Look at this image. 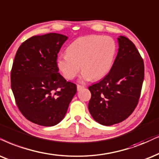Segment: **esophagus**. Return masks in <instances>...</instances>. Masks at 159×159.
I'll list each match as a JSON object with an SVG mask.
<instances>
[{
    "label": "esophagus",
    "instance_id": "1",
    "mask_svg": "<svg viewBox=\"0 0 159 159\" xmlns=\"http://www.w3.org/2000/svg\"><path fill=\"white\" fill-rule=\"evenodd\" d=\"M84 86L79 85V84H78V85H77V89H78V91H80V90H81L82 89H84Z\"/></svg>",
    "mask_w": 159,
    "mask_h": 159
}]
</instances>
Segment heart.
<instances>
[{
    "mask_svg": "<svg viewBox=\"0 0 159 159\" xmlns=\"http://www.w3.org/2000/svg\"><path fill=\"white\" fill-rule=\"evenodd\" d=\"M117 50L113 38L89 35L78 38L68 46L67 54L57 58V67L66 79L71 80L82 70L83 81L99 80L109 73Z\"/></svg>",
    "mask_w": 159,
    "mask_h": 159,
    "instance_id": "1",
    "label": "heart"
}]
</instances>
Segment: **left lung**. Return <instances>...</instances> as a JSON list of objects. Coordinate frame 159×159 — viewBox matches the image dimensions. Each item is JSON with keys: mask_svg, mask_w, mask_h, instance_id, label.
I'll return each instance as SVG.
<instances>
[{"mask_svg": "<svg viewBox=\"0 0 159 159\" xmlns=\"http://www.w3.org/2000/svg\"><path fill=\"white\" fill-rule=\"evenodd\" d=\"M117 41L118 53L110 72L89 86V111L96 122L106 126L121 122L133 113L144 81V61L135 45L124 36Z\"/></svg>", "mask_w": 159, "mask_h": 159, "instance_id": "left-lung-1", "label": "left lung"}]
</instances>
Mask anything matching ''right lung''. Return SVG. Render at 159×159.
Here are the masks:
<instances>
[{
    "mask_svg": "<svg viewBox=\"0 0 159 159\" xmlns=\"http://www.w3.org/2000/svg\"><path fill=\"white\" fill-rule=\"evenodd\" d=\"M67 36H34L22 43L11 72L16 103L27 120L43 126L59 123L77 92L75 84L59 73L56 60Z\"/></svg>",
    "mask_w": 159,
    "mask_h": 159,
    "instance_id": "add662e5",
    "label": "right lung"
}]
</instances>
